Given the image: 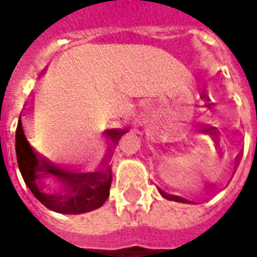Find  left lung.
Instances as JSON below:
<instances>
[{"instance_id":"left-lung-1","label":"left lung","mask_w":257,"mask_h":257,"mask_svg":"<svg viewBox=\"0 0 257 257\" xmlns=\"http://www.w3.org/2000/svg\"><path fill=\"white\" fill-rule=\"evenodd\" d=\"M159 192H161V195H162V196H163V198L168 199V200H175V202H184L183 198H179V196H175V195L167 194V192H164V191H162L161 188H159Z\"/></svg>"}]
</instances>
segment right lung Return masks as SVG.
<instances>
[{
	"instance_id": "1",
	"label": "right lung",
	"mask_w": 257,
	"mask_h": 257,
	"mask_svg": "<svg viewBox=\"0 0 257 257\" xmlns=\"http://www.w3.org/2000/svg\"><path fill=\"white\" fill-rule=\"evenodd\" d=\"M114 131V130H111ZM122 130L112 134V143H118ZM17 162L25 183L33 195L49 210L67 215H79L96 210L107 200L111 186V170L104 166L99 172L73 174L45 159L33 149L25 137L21 116L16 131ZM53 179L57 183L54 191L47 190L44 182Z\"/></svg>"
}]
</instances>
